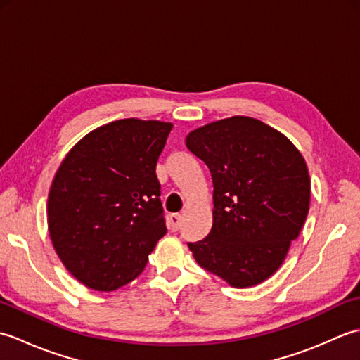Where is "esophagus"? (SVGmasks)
Masks as SVG:
<instances>
[{
    "label": "esophagus",
    "instance_id": "obj_1",
    "mask_svg": "<svg viewBox=\"0 0 360 360\" xmlns=\"http://www.w3.org/2000/svg\"><path fill=\"white\" fill-rule=\"evenodd\" d=\"M168 224H170V229L173 232L178 231V229L181 227V215H178V213H173V215H170V218H168Z\"/></svg>",
    "mask_w": 360,
    "mask_h": 360
}]
</instances>
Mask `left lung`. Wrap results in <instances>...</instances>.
I'll list each match as a JSON object with an SVG mask.
<instances>
[{
	"label": "left lung",
	"instance_id": "1",
	"mask_svg": "<svg viewBox=\"0 0 360 360\" xmlns=\"http://www.w3.org/2000/svg\"><path fill=\"white\" fill-rule=\"evenodd\" d=\"M186 145L213 182L212 231L188 249L232 288L259 285L278 271L308 217L311 179L302 153L248 116L196 128Z\"/></svg>",
	"mask_w": 360,
	"mask_h": 360
}]
</instances>
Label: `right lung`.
<instances>
[{"label": "right lung", "instance_id": "1", "mask_svg": "<svg viewBox=\"0 0 360 360\" xmlns=\"http://www.w3.org/2000/svg\"><path fill=\"white\" fill-rule=\"evenodd\" d=\"M173 124L120 119L68 153L48 196L52 246L74 278L94 290L133 281L167 233L156 164Z\"/></svg>", "mask_w": 360, "mask_h": 360}]
</instances>
